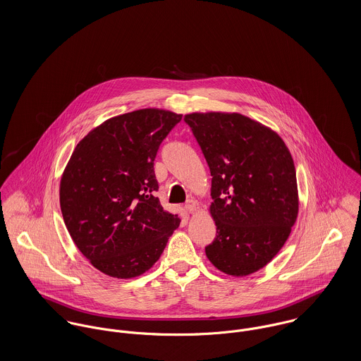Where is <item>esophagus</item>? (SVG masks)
<instances>
[{
  "instance_id": "esophagus-1",
  "label": "esophagus",
  "mask_w": 361,
  "mask_h": 361,
  "mask_svg": "<svg viewBox=\"0 0 361 361\" xmlns=\"http://www.w3.org/2000/svg\"><path fill=\"white\" fill-rule=\"evenodd\" d=\"M196 206H197V203L195 200H188V203L185 204V209H186V212L192 214L196 209Z\"/></svg>"
}]
</instances>
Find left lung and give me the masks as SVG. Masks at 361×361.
<instances>
[{"label": "left lung", "mask_w": 361, "mask_h": 361, "mask_svg": "<svg viewBox=\"0 0 361 361\" xmlns=\"http://www.w3.org/2000/svg\"><path fill=\"white\" fill-rule=\"evenodd\" d=\"M211 172L216 236L208 259L233 276L253 274L285 245L298 218L296 169L283 140L242 114H189Z\"/></svg>", "instance_id": "8db88e82"}]
</instances>
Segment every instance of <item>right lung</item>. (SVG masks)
<instances>
[{
    "label": "right lung",
    "mask_w": 361,
    "mask_h": 361,
    "mask_svg": "<svg viewBox=\"0 0 361 361\" xmlns=\"http://www.w3.org/2000/svg\"><path fill=\"white\" fill-rule=\"evenodd\" d=\"M182 115L146 108L105 121L76 146L59 203L78 249L104 274L133 278L154 265L180 224L155 192L154 159Z\"/></svg>",
    "instance_id": "obj_1"
}]
</instances>
